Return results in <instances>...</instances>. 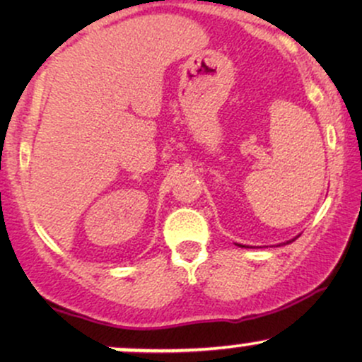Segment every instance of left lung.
<instances>
[{
  "label": "left lung",
  "mask_w": 362,
  "mask_h": 362,
  "mask_svg": "<svg viewBox=\"0 0 362 362\" xmlns=\"http://www.w3.org/2000/svg\"><path fill=\"white\" fill-rule=\"evenodd\" d=\"M291 242H294V238H293V240H289V242H288V243H291ZM238 247H243V245H238Z\"/></svg>",
  "instance_id": "left-lung-1"
}]
</instances>
